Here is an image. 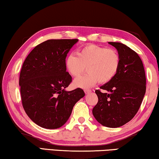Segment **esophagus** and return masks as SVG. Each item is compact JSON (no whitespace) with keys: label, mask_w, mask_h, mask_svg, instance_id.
Masks as SVG:
<instances>
[{"label":"esophagus","mask_w":159,"mask_h":159,"mask_svg":"<svg viewBox=\"0 0 159 159\" xmlns=\"http://www.w3.org/2000/svg\"><path fill=\"white\" fill-rule=\"evenodd\" d=\"M84 92L86 94H87V93H89L91 92V90H90V89H84Z\"/></svg>","instance_id":"esophagus-1"}]
</instances>
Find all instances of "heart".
I'll return each mask as SVG.
<instances>
[{
    "label": "heart",
    "mask_w": 159,
    "mask_h": 159,
    "mask_svg": "<svg viewBox=\"0 0 159 159\" xmlns=\"http://www.w3.org/2000/svg\"><path fill=\"white\" fill-rule=\"evenodd\" d=\"M120 65V57L117 50L104 47L88 44L80 48L77 55L69 54L65 60L68 72L78 77L86 70L88 73L74 80L80 88H89L100 83H107L117 74Z\"/></svg>",
    "instance_id": "b5f03b06"
}]
</instances>
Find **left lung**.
Returning a JSON list of instances; mask_svg holds the SVG:
<instances>
[{
  "mask_svg": "<svg viewBox=\"0 0 159 159\" xmlns=\"http://www.w3.org/2000/svg\"><path fill=\"white\" fill-rule=\"evenodd\" d=\"M120 57V65L112 79L96 90L98 103L92 113L100 124L119 127L130 121L138 112L146 90L143 64L135 51L120 42H109Z\"/></svg>",
  "mask_w": 159,
  "mask_h": 159,
  "instance_id": "left-lung-1",
  "label": "left lung"
}]
</instances>
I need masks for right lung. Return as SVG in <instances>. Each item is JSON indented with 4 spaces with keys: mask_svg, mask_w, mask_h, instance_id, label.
Masks as SVG:
<instances>
[{
    "mask_svg": "<svg viewBox=\"0 0 159 159\" xmlns=\"http://www.w3.org/2000/svg\"><path fill=\"white\" fill-rule=\"evenodd\" d=\"M79 39H49L36 46L24 60L19 76L22 106L34 123L57 129L68 121L73 108L85 96L78 88L67 91L72 77L65 60Z\"/></svg>",
    "mask_w": 159,
    "mask_h": 159,
    "instance_id": "right-lung-1",
    "label": "right lung"
}]
</instances>
